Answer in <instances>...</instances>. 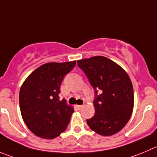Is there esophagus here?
I'll use <instances>...</instances> for the list:
<instances>
[{"label": "esophagus", "mask_w": 157, "mask_h": 157, "mask_svg": "<svg viewBox=\"0 0 157 157\" xmlns=\"http://www.w3.org/2000/svg\"><path fill=\"white\" fill-rule=\"evenodd\" d=\"M83 107V105H77V108H78V109H82Z\"/></svg>", "instance_id": "34e87169"}]
</instances>
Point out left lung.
Listing matches in <instances>:
<instances>
[{
    "label": "left lung",
    "mask_w": 157,
    "mask_h": 157,
    "mask_svg": "<svg viewBox=\"0 0 157 157\" xmlns=\"http://www.w3.org/2000/svg\"><path fill=\"white\" fill-rule=\"evenodd\" d=\"M94 90L95 114L87 119L90 129L99 135L112 136L130 119L134 106L131 80L119 65L105 56L77 61Z\"/></svg>",
    "instance_id": "left-lung-1"
}]
</instances>
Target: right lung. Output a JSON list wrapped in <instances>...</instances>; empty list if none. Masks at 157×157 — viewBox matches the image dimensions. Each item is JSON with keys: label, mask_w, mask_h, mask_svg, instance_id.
I'll list each match as a JSON object with an SVG mask.
<instances>
[{"label": "right lung", "mask_w": 157, "mask_h": 157, "mask_svg": "<svg viewBox=\"0 0 157 157\" xmlns=\"http://www.w3.org/2000/svg\"><path fill=\"white\" fill-rule=\"evenodd\" d=\"M75 65L76 61L43 64L23 83L19 92L21 116L36 136L52 140L67 128L74 110L59 94L64 77Z\"/></svg>", "instance_id": "1"}]
</instances>
